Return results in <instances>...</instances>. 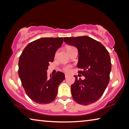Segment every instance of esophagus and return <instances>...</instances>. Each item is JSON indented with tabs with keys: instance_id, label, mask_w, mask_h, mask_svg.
I'll list each match as a JSON object with an SVG mask.
<instances>
[{
	"instance_id": "obj_1",
	"label": "esophagus",
	"mask_w": 129,
	"mask_h": 129,
	"mask_svg": "<svg viewBox=\"0 0 129 129\" xmlns=\"http://www.w3.org/2000/svg\"><path fill=\"white\" fill-rule=\"evenodd\" d=\"M68 77H69V76L68 75H65V78H67Z\"/></svg>"
}]
</instances>
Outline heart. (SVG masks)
<instances>
[{
	"label": "heart",
	"mask_w": 129,
	"mask_h": 129,
	"mask_svg": "<svg viewBox=\"0 0 129 129\" xmlns=\"http://www.w3.org/2000/svg\"><path fill=\"white\" fill-rule=\"evenodd\" d=\"M69 47H68L67 48V49ZM57 52H56L55 53V57L57 56ZM71 69H72L71 65H65V66H64V67H63V70H64V71L67 73L70 72L71 71Z\"/></svg>",
	"instance_id": "obj_1"
}]
</instances>
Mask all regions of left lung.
Returning a JSON list of instances; mask_svg holds the SVG:
<instances>
[{
	"instance_id": "left-lung-1",
	"label": "left lung",
	"mask_w": 129,
	"mask_h": 129,
	"mask_svg": "<svg viewBox=\"0 0 129 129\" xmlns=\"http://www.w3.org/2000/svg\"><path fill=\"white\" fill-rule=\"evenodd\" d=\"M64 42L76 47L78 51V71L85 78L78 79L71 85L73 100L80 105H88L98 101L103 94L110 80L112 64L109 52L102 44L84 36L64 38Z\"/></svg>"
}]
</instances>
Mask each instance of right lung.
Masks as SVG:
<instances>
[{
  "instance_id": "right-lung-1",
  "label": "right lung",
  "mask_w": 129,
  "mask_h": 129,
  "mask_svg": "<svg viewBox=\"0 0 129 129\" xmlns=\"http://www.w3.org/2000/svg\"><path fill=\"white\" fill-rule=\"evenodd\" d=\"M62 38L39 39L25 47L19 57L18 74L25 93L32 101L47 104L55 99L58 86L65 75L57 72L47 77L50 62H53L57 50L61 46Z\"/></svg>"
}]
</instances>
